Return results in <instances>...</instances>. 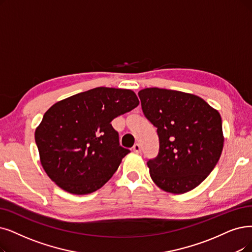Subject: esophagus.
I'll list each match as a JSON object with an SVG mask.
<instances>
[{
	"label": "esophagus",
	"instance_id": "34e87169",
	"mask_svg": "<svg viewBox=\"0 0 252 252\" xmlns=\"http://www.w3.org/2000/svg\"><path fill=\"white\" fill-rule=\"evenodd\" d=\"M132 150H133V152H135V153H139L140 151H142V147H140L138 144H135V145L133 146Z\"/></svg>",
	"mask_w": 252,
	"mask_h": 252
}]
</instances>
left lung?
Masks as SVG:
<instances>
[{
  "instance_id": "left-lung-1",
  "label": "left lung",
  "mask_w": 252,
  "mask_h": 252,
  "mask_svg": "<svg viewBox=\"0 0 252 252\" xmlns=\"http://www.w3.org/2000/svg\"><path fill=\"white\" fill-rule=\"evenodd\" d=\"M138 96L159 137L158 155L147 162L153 182L174 194L194 189L214 169L222 152L219 113L200 97L174 90L147 88Z\"/></svg>"
}]
</instances>
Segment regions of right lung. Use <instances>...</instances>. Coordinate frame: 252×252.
Segmentation results:
<instances>
[{
	"label": "right lung",
	"mask_w": 252,
	"mask_h": 252,
	"mask_svg": "<svg viewBox=\"0 0 252 252\" xmlns=\"http://www.w3.org/2000/svg\"><path fill=\"white\" fill-rule=\"evenodd\" d=\"M138 103L131 90L105 87L55 103L35 131L47 176L72 194H88L101 188L130 152L120 146L110 122Z\"/></svg>",
	"instance_id": "right-lung-1"
}]
</instances>
